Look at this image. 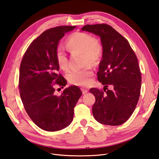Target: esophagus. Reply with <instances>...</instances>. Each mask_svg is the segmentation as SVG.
Segmentation results:
<instances>
[{"mask_svg":"<svg viewBox=\"0 0 159 159\" xmlns=\"http://www.w3.org/2000/svg\"><path fill=\"white\" fill-rule=\"evenodd\" d=\"M81 91H82V93H83V94H85L86 93H88V89H86V88H81Z\"/></svg>","mask_w":159,"mask_h":159,"instance_id":"1","label":"esophagus"}]
</instances>
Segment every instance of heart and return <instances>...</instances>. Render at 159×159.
Returning a JSON list of instances; mask_svg holds the SVG:
<instances>
[{"label": "heart", "instance_id": "heart-1", "mask_svg": "<svg viewBox=\"0 0 159 159\" xmlns=\"http://www.w3.org/2000/svg\"><path fill=\"white\" fill-rule=\"evenodd\" d=\"M66 46L71 52L82 53L84 64H96L101 59L103 52V46L99 38L83 32H76L71 34L66 40ZM56 58L60 69L65 71L69 70L68 56L61 47H57L56 50ZM92 75V67L88 64L82 69L70 71L68 80L72 84L85 86L89 84Z\"/></svg>", "mask_w": 159, "mask_h": 159}]
</instances>
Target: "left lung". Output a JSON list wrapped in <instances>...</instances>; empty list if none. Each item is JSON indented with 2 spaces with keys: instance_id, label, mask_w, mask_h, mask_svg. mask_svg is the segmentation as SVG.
<instances>
[{
  "instance_id": "obj_1",
  "label": "left lung",
  "mask_w": 159,
  "mask_h": 159,
  "mask_svg": "<svg viewBox=\"0 0 159 159\" xmlns=\"http://www.w3.org/2000/svg\"><path fill=\"white\" fill-rule=\"evenodd\" d=\"M81 30L100 36L103 46L97 75L105 88L89 90L95 98L93 117L102 124L119 125L131 116L140 97L141 74L137 56L126 38L106 24L87 25ZM108 84L112 85L111 90L106 88Z\"/></svg>"
}]
</instances>
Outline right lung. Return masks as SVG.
<instances>
[{
  "mask_svg": "<svg viewBox=\"0 0 159 159\" xmlns=\"http://www.w3.org/2000/svg\"><path fill=\"white\" fill-rule=\"evenodd\" d=\"M75 26H60L44 31L28 46L19 72L18 88L27 114L36 125L46 131L68 127L74 118V107L82 92L76 85L60 95L56 87L64 88L67 81L58 71L56 50L65 33Z\"/></svg>",
  "mask_w": 159,
  "mask_h": 159,
  "instance_id": "1",
  "label": "right lung"
}]
</instances>
